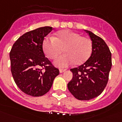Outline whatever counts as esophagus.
I'll list each match as a JSON object with an SVG mask.
<instances>
[{"label": "esophagus", "mask_w": 122, "mask_h": 122, "mask_svg": "<svg viewBox=\"0 0 122 122\" xmlns=\"http://www.w3.org/2000/svg\"><path fill=\"white\" fill-rule=\"evenodd\" d=\"M59 71H60V73H63V72H64L66 71V70H64V69H60Z\"/></svg>", "instance_id": "obj_1"}]
</instances>
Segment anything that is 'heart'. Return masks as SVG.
Instances as JSON below:
<instances>
[{
    "label": "heart",
    "mask_w": 122,
    "mask_h": 122,
    "mask_svg": "<svg viewBox=\"0 0 122 122\" xmlns=\"http://www.w3.org/2000/svg\"><path fill=\"white\" fill-rule=\"evenodd\" d=\"M63 49L66 53L55 58V66L65 67L73 63L81 65L91 56L92 43L88 38L67 30L58 32L54 38L46 37L43 40V49L50 59L62 53Z\"/></svg>",
    "instance_id": "b5f03b06"
}]
</instances>
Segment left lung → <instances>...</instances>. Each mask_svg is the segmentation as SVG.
I'll use <instances>...</instances> for the list:
<instances>
[{
    "label": "left lung",
    "mask_w": 122,
    "mask_h": 122,
    "mask_svg": "<svg viewBox=\"0 0 122 122\" xmlns=\"http://www.w3.org/2000/svg\"><path fill=\"white\" fill-rule=\"evenodd\" d=\"M92 41V51L86 62L71 69L73 78L67 84L71 94L79 100H90L103 92L112 67L111 52L105 41L85 30Z\"/></svg>",
    "instance_id": "obj_1"
}]
</instances>
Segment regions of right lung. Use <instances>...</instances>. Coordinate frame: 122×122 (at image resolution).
<instances>
[{"mask_svg": "<svg viewBox=\"0 0 122 122\" xmlns=\"http://www.w3.org/2000/svg\"><path fill=\"white\" fill-rule=\"evenodd\" d=\"M51 26L36 28L24 34L14 43L10 58L14 81L21 91L38 97L47 93L59 70L45 56L43 41L52 30Z\"/></svg>", "mask_w": 122, "mask_h": 122, "instance_id": "obj_1", "label": "right lung"}]
</instances>
